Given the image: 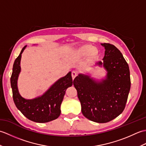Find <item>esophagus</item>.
<instances>
[{
	"instance_id": "1",
	"label": "esophagus",
	"mask_w": 146,
	"mask_h": 146,
	"mask_svg": "<svg viewBox=\"0 0 146 146\" xmlns=\"http://www.w3.org/2000/svg\"><path fill=\"white\" fill-rule=\"evenodd\" d=\"M76 76H77V73L76 72V71H72V73H71V76H72V78L74 80Z\"/></svg>"
}]
</instances>
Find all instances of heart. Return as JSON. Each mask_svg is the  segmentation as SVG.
I'll return each instance as SVG.
<instances>
[{
    "instance_id": "1",
    "label": "heart",
    "mask_w": 146,
    "mask_h": 146,
    "mask_svg": "<svg viewBox=\"0 0 146 146\" xmlns=\"http://www.w3.org/2000/svg\"><path fill=\"white\" fill-rule=\"evenodd\" d=\"M90 53L92 57L97 56L98 52L97 49L94 48L92 45H85L80 49V54L82 56H86Z\"/></svg>"
}]
</instances>
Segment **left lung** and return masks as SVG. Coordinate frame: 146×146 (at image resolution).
<instances>
[{"label":"left lung","mask_w":146,"mask_h":146,"mask_svg":"<svg viewBox=\"0 0 146 146\" xmlns=\"http://www.w3.org/2000/svg\"><path fill=\"white\" fill-rule=\"evenodd\" d=\"M102 45L105 49L104 61L96 64H103L107 70L106 80L97 83L89 76L80 74L73 85L83 115L95 122L106 123L124 110L131 83L129 65L121 52L109 43Z\"/></svg>","instance_id":"left-lung-1"}]
</instances>
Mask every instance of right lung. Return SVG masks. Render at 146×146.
<instances>
[{"mask_svg": "<svg viewBox=\"0 0 146 146\" xmlns=\"http://www.w3.org/2000/svg\"><path fill=\"white\" fill-rule=\"evenodd\" d=\"M26 46L22 49L21 53L15 59L11 77L12 97L15 106L27 119L39 123L48 122L56 119L60 115V107L66 89L73 85L71 73L60 78L41 97L32 100H26L19 94L17 82L21 71L20 61L21 54Z\"/></svg>", "mask_w": 146, "mask_h": 146, "instance_id": "obj_1", "label": "right lung"}]
</instances>
